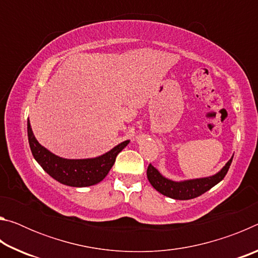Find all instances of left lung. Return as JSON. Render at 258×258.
Instances as JSON below:
<instances>
[{
    "label": "left lung",
    "mask_w": 258,
    "mask_h": 258,
    "mask_svg": "<svg viewBox=\"0 0 258 258\" xmlns=\"http://www.w3.org/2000/svg\"><path fill=\"white\" fill-rule=\"evenodd\" d=\"M233 157L231 158L223 168L215 175L204 177V178H196V180L182 181V182H174L164 177L157 169L149 164L147 169L148 180L151 183V185L155 189L160 192L161 195L166 197L177 199V200H189L196 197H199L205 192L212 189L214 185H216L218 182L223 180L224 176L228 173L230 165L232 163Z\"/></svg>",
    "instance_id": "obj_1"
}]
</instances>
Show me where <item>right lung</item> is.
Instances as JSON below:
<instances>
[{"mask_svg":"<svg viewBox=\"0 0 258 258\" xmlns=\"http://www.w3.org/2000/svg\"><path fill=\"white\" fill-rule=\"evenodd\" d=\"M27 133L30 150L35 160L42 166V168L58 182L76 187L90 186L101 182L115 164L117 155L130 142L128 140L121 142L107 154L97 158L64 159L53 155L37 142L29 120H27Z\"/></svg>","mask_w":258,"mask_h":258,"instance_id":"add662e5","label":"right lung"}]
</instances>
